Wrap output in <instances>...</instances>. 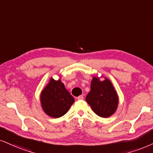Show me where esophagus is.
<instances>
[{"instance_id":"1","label":"esophagus","mask_w":153,"mask_h":153,"mask_svg":"<svg viewBox=\"0 0 153 153\" xmlns=\"http://www.w3.org/2000/svg\"><path fill=\"white\" fill-rule=\"evenodd\" d=\"M84 99V97H83L82 95H80L79 97H78V100H82Z\"/></svg>"}]
</instances>
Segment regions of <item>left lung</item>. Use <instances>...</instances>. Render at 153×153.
I'll use <instances>...</instances> for the list:
<instances>
[{
    "label": "left lung",
    "instance_id": "1",
    "mask_svg": "<svg viewBox=\"0 0 153 153\" xmlns=\"http://www.w3.org/2000/svg\"><path fill=\"white\" fill-rule=\"evenodd\" d=\"M86 101L99 117L107 118L114 113L118 106V96L111 82L106 78L100 81L93 78L91 90L86 97Z\"/></svg>",
    "mask_w": 153,
    "mask_h": 153
}]
</instances>
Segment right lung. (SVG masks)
I'll list each match as a JSON object with an SVG mask.
<instances>
[{
  "label": "right lung",
  "mask_w": 153,
  "mask_h": 153,
  "mask_svg": "<svg viewBox=\"0 0 153 153\" xmlns=\"http://www.w3.org/2000/svg\"><path fill=\"white\" fill-rule=\"evenodd\" d=\"M74 101L61 80L53 78L41 94L42 108L46 114L53 118H59L66 114Z\"/></svg>",
  "instance_id": "obj_1"
}]
</instances>
